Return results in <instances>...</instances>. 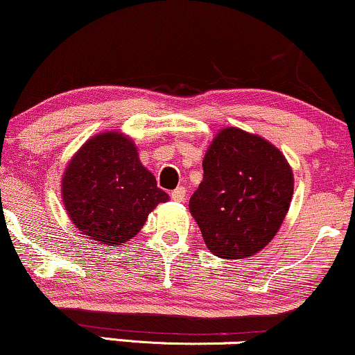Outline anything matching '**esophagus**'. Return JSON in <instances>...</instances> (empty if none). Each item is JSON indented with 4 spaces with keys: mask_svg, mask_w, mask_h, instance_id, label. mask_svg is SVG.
Here are the masks:
<instances>
[{
    "mask_svg": "<svg viewBox=\"0 0 355 355\" xmlns=\"http://www.w3.org/2000/svg\"><path fill=\"white\" fill-rule=\"evenodd\" d=\"M171 198H173V200H176V202H184L186 199V189L182 186H179L174 189L173 192H171Z\"/></svg>",
    "mask_w": 355,
    "mask_h": 355,
    "instance_id": "esophagus-1",
    "label": "esophagus"
}]
</instances>
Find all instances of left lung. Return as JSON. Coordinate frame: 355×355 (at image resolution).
<instances>
[{
	"label": "left lung",
	"instance_id": "obj_1",
	"mask_svg": "<svg viewBox=\"0 0 355 355\" xmlns=\"http://www.w3.org/2000/svg\"><path fill=\"white\" fill-rule=\"evenodd\" d=\"M202 168L189 211L207 248L225 260L255 255L290 209L295 178L286 157L258 135L227 126L212 139Z\"/></svg>",
	"mask_w": 355,
	"mask_h": 355
}]
</instances>
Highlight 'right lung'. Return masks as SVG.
<instances>
[{"label":"right lung","mask_w":355,"mask_h":355,"mask_svg":"<svg viewBox=\"0 0 355 355\" xmlns=\"http://www.w3.org/2000/svg\"><path fill=\"white\" fill-rule=\"evenodd\" d=\"M60 191L72 224L108 247L133 239L148 214L169 200L139 161L133 139L118 131L90 138L73 155Z\"/></svg>","instance_id":"add662e5"}]
</instances>
